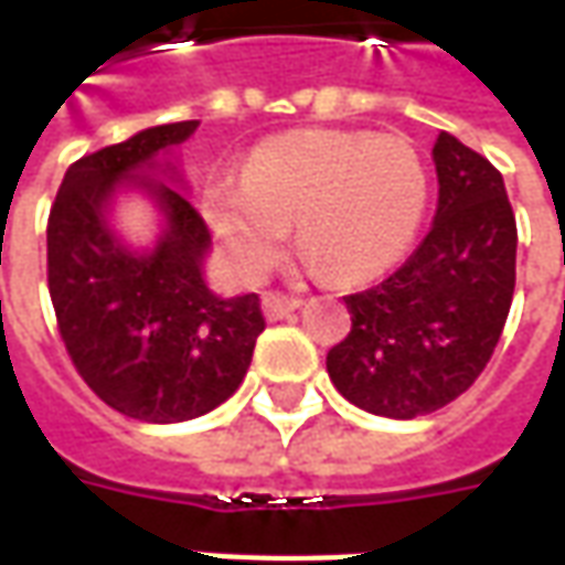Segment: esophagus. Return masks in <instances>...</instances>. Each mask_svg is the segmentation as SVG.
Returning <instances> with one entry per match:
<instances>
[{
  "mask_svg": "<svg viewBox=\"0 0 565 565\" xmlns=\"http://www.w3.org/2000/svg\"><path fill=\"white\" fill-rule=\"evenodd\" d=\"M299 306H302V302L294 299V296H278V294L263 296V315H266V320L290 318Z\"/></svg>",
  "mask_w": 565,
  "mask_h": 565,
  "instance_id": "obj_1",
  "label": "esophagus"
}]
</instances>
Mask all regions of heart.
Returning a JSON list of instances; mask_svg holds the SVG:
<instances>
[{"label": "heart", "instance_id": "obj_1", "mask_svg": "<svg viewBox=\"0 0 565 565\" xmlns=\"http://www.w3.org/2000/svg\"><path fill=\"white\" fill-rule=\"evenodd\" d=\"M429 178L399 136L306 129L263 141L242 184L214 181L202 211L245 281L278 263L290 226L315 266L339 284L369 281L405 257L424 221Z\"/></svg>", "mask_w": 565, "mask_h": 565}]
</instances>
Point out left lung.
<instances>
[{
  "label": "left lung",
  "mask_w": 565,
  "mask_h": 565,
  "mask_svg": "<svg viewBox=\"0 0 565 565\" xmlns=\"http://www.w3.org/2000/svg\"><path fill=\"white\" fill-rule=\"evenodd\" d=\"M436 217L391 278L344 296L351 332L327 354L335 391L369 415L412 420L484 372L511 296L518 226L505 181L450 132L433 145Z\"/></svg>",
  "instance_id": "1"
}]
</instances>
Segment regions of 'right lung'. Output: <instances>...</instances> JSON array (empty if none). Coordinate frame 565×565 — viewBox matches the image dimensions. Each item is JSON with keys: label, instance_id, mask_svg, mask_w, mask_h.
I'll return each mask as SVG.
<instances>
[{"label": "right lung", "instance_id": "1", "mask_svg": "<svg viewBox=\"0 0 565 565\" xmlns=\"http://www.w3.org/2000/svg\"><path fill=\"white\" fill-rule=\"evenodd\" d=\"M196 127H148L72 162L47 221V287L68 356L103 403L145 424L226 403L266 330L257 294L221 296L205 281L211 233L174 166ZM129 192L158 211L150 246L116 226Z\"/></svg>", "mask_w": 565, "mask_h": 565}]
</instances>
